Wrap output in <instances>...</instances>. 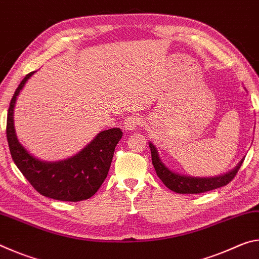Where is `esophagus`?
Returning a JSON list of instances; mask_svg holds the SVG:
<instances>
[{"label": "esophagus", "mask_w": 259, "mask_h": 259, "mask_svg": "<svg viewBox=\"0 0 259 259\" xmlns=\"http://www.w3.org/2000/svg\"><path fill=\"white\" fill-rule=\"evenodd\" d=\"M142 124V117L139 115H130L125 119L124 121V129L133 131L135 129H137V126Z\"/></svg>", "instance_id": "34e87169"}]
</instances>
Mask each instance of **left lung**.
I'll list each match as a JSON object with an SVG mask.
<instances>
[{
    "label": "left lung",
    "mask_w": 259,
    "mask_h": 259,
    "mask_svg": "<svg viewBox=\"0 0 259 259\" xmlns=\"http://www.w3.org/2000/svg\"><path fill=\"white\" fill-rule=\"evenodd\" d=\"M151 154H152V163L154 166L157 177H159L162 183L169 188L179 194H199V193H204L211 190H216L222 186H225L232 182L239 169L242 165L244 159L239 162L236 168L232 170L231 172L223 175L219 177H211V178H196V177H186L182 175L175 174L171 170H169L166 166L162 163V161L159 157L155 146L150 143Z\"/></svg>",
    "instance_id": "1"
}]
</instances>
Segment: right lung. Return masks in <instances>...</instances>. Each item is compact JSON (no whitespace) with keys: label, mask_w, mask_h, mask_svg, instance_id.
Listing matches in <instances>:
<instances>
[{"label":"right lung","mask_w":259,"mask_h":259,"mask_svg":"<svg viewBox=\"0 0 259 259\" xmlns=\"http://www.w3.org/2000/svg\"><path fill=\"white\" fill-rule=\"evenodd\" d=\"M27 74L12 96L7 117V138L12 160L35 190L47 198L60 201L87 200L99 190L107 177L115 146L122 138L120 128L102 131L78 154L59 162L35 159L18 142L14 126V107Z\"/></svg>","instance_id":"1"}]
</instances>
